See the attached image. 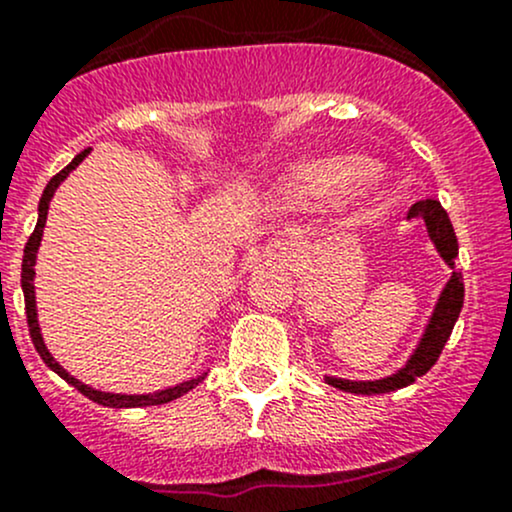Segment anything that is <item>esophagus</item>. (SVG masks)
I'll return each instance as SVG.
<instances>
[{"mask_svg":"<svg viewBox=\"0 0 512 512\" xmlns=\"http://www.w3.org/2000/svg\"><path fill=\"white\" fill-rule=\"evenodd\" d=\"M263 261L276 263L280 268H290L295 263V249L288 241H271V244L263 249Z\"/></svg>","mask_w":512,"mask_h":512,"instance_id":"esophagus-1","label":"esophagus"}]
</instances>
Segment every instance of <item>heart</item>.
Listing matches in <instances>:
<instances>
[{
    "mask_svg": "<svg viewBox=\"0 0 512 512\" xmlns=\"http://www.w3.org/2000/svg\"><path fill=\"white\" fill-rule=\"evenodd\" d=\"M373 175L366 158H334L295 168L288 180V195L298 205H339L354 195Z\"/></svg>",
    "mask_w": 512,
    "mask_h": 512,
    "instance_id": "b5f03b06",
    "label": "heart"
}]
</instances>
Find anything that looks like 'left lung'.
<instances>
[{"label": "left lung", "mask_w": 512, "mask_h": 512, "mask_svg": "<svg viewBox=\"0 0 512 512\" xmlns=\"http://www.w3.org/2000/svg\"><path fill=\"white\" fill-rule=\"evenodd\" d=\"M408 219H422L430 234L434 249L442 256V261L452 268V278L447 280V285L439 293L437 305H434L430 320H427L425 332H422L420 342H417L415 351L410 354V359L405 361V366L400 371L390 373L386 378H378V381H349V378H337V376H324V381L329 386L344 390V393H356V395H376V393H390V390H398L415 383V378L425 376L430 368L437 364L439 354H442L444 344H447L449 334H452L456 320H459V312L464 307V278L454 268L456 256H459V241H456L454 227L449 222V214L444 212V207L437 200H420L410 207Z\"/></svg>", "instance_id": "left-lung-1"}]
</instances>
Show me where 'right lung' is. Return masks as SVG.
Wrapping results in <instances>:
<instances>
[{
    "label": "right lung",
    "mask_w": 512,
    "mask_h": 512,
    "mask_svg": "<svg viewBox=\"0 0 512 512\" xmlns=\"http://www.w3.org/2000/svg\"><path fill=\"white\" fill-rule=\"evenodd\" d=\"M90 153V148H85V151L78 153V156L73 158V161L68 163L60 173L53 175L51 180H48L46 190H43L41 195V202H38V222H36V229L34 234L29 236V241H26V249H24V261H21V290H24V302H26V320H29V334H31V342H34L38 356H41L43 361H46V366L51 368V371H56L63 381H68L70 386L78 388L85 398L95 400V403L104 405V408H146V405H163V403H170V400L180 398V395H185L188 390H192L197 386V383L205 381L207 373H202V376L197 378H190V381H183L178 383V386L173 388H166V390H156V393H141V395H126V393H104V390H97L92 386H85V383L78 381L75 376H70L68 371H65L63 366L58 364L56 359H53V354L48 351L46 342H43L41 337V327H38V310H36V288H34V278H36V254H38V246H41V236H43V227H46V217H48V205H51L53 195H56L58 185L63 183L65 178H68L70 173H73L75 168L80 166L82 161H85V156Z\"/></svg>",
    "instance_id": "add662e5"
}]
</instances>
